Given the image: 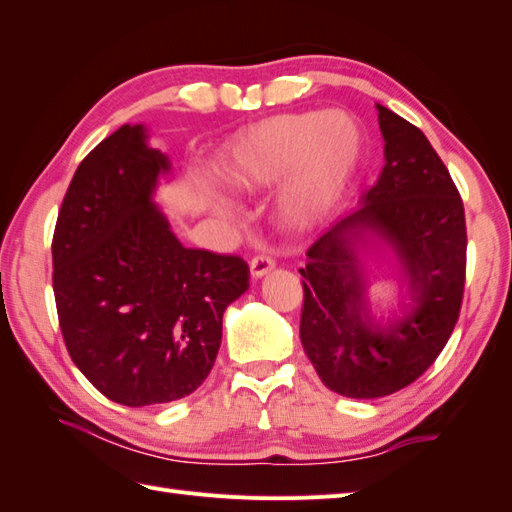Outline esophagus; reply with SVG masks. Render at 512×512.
I'll return each mask as SVG.
<instances>
[{
  "instance_id": "34e87169",
  "label": "esophagus",
  "mask_w": 512,
  "mask_h": 512,
  "mask_svg": "<svg viewBox=\"0 0 512 512\" xmlns=\"http://www.w3.org/2000/svg\"><path fill=\"white\" fill-rule=\"evenodd\" d=\"M274 269H276V263H274V260H271L269 256H265V254L256 256V258L252 260V265H249V271H252V276H254L256 280L267 276V274H271V271H274Z\"/></svg>"
}]
</instances>
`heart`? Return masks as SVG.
<instances>
[{"label":"heart","instance_id":"1","mask_svg":"<svg viewBox=\"0 0 512 512\" xmlns=\"http://www.w3.org/2000/svg\"><path fill=\"white\" fill-rule=\"evenodd\" d=\"M366 146L361 124L348 111L278 113L247 124L225 144L219 175L227 186L256 195L283 184L276 197L280 223L309 232L342 206ZM201 195L225 219L236 206L219 188L201 181Z\"/></svg>","mask_w":512,"mask_h":512}]
</instances>
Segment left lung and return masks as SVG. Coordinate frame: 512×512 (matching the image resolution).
Wrapping results in <instances>:
<instances>
[{"mask_svg": "<svg viewBox=\"0 0 512 512\" xmlns=\"http://www.w3.org/2000/svg\"><path fill=\"white\" fill-rule=\"evenodd\" d=\"M385 166L359 208L320 236L300 269V339L317 377L348 399L416 381L458 322L467 227L449 170L425 133L377 105ZM377 273L395 280L381 307Z\"/></svg>", "mask_w": 512, "mask_h": 512, "instance_id": "1", "label": "left lung"}]
</instances>
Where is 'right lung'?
I'll list each match as a JSON object with an SVG mask.
<instances>
[{"mask_svg": "<svg viewBox=\"0 0 512 512\" xmlns=\"http://www.w3.org/2000/svg\"><path fill=\"white\" fill-rule=\"evenodd\" d=\"M170 157L144 124H122L76 168L52 241L54 298L67 352L107 399L170 403L206 381L223 313L249 267L181 245L155 203Z\"/></svg>", "mask_w": 512, "mask_h": 512, "instance_id": "obj_1", "label": "right lung"}]
</instances>
